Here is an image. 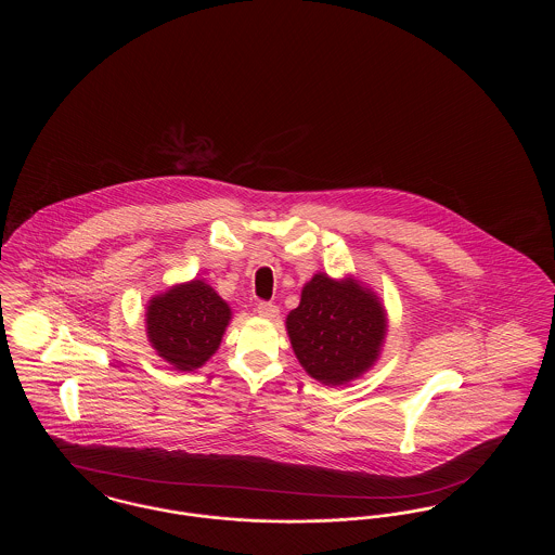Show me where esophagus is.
Instances as JSON below:
<instances>
[{"label":"esophagus","instance_id":"1","mask_svg":"<svg viewBox=\"0 0 555 555\" xmlns=\"http://www.w3.org/2000/svg\"><path fill=\"white\" fill-rule=\"evenodd\" d=\"M256 310H258V314H260V317L264 318H274L279 314V308H276L272 301H260Z\"/></svg>","mask_w":555,"mask_h":555}]
</instances>
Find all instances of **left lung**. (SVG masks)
Listing matches in <instances>:
<instances>
[{
    "instance_id": "8db88e82",
    "label": "left lung",
    "mask_w": 555,
    "mask_h": 555,
    "mask_svg": "<svg viewBox=\"0 0 555 555\" xmlns=\"http://www.w3.org/2000/svg\"><path fill=\"white\" fill-rule=\"evenodd\" d=\"M293 351L310 376L344 385L376 360L385 339V310L376 295L353 281L317 274L287 317Z\"/></svg>"
}]
</instances>
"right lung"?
I'll use <instances>...</instances> for the list:
<instances>
[{
  "mask_svg": "<svg viewBox=\"0 0 555 555\" xmlns=\"http://www.w3.org/2000/svg\"><path fill=\"white\" fill-rule=\"evenodd\" d=\"M229 320L227 301L204 281H191L150 301L147 337L175 369L195 370L218 349Z\"/></svg>",
  "mask_w": 555,
  "mask_h": 555,
  "instance_id": "1",
  "label": "right lung"
}]
</instances>
